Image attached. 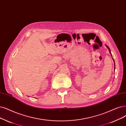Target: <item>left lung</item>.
Segmentation results:
<instances>
[{"instance_id": "left-lung-1", "label": "left lung", "mask_w": 126, "mask_h": 126, "mask_svg": "<svg viewBox=\"0 0 126 126\" xmlns=\"http://www.w3.org/2000/svg\"><path fill=\"white\" fill-rule=\"evenodd\" d=\"M106 47L108 48V49H109V52H110V54H111V56H112V54H111V50H110V48H109V47L107 45H106ZM112 59H113V61H114V59H113V57H112ZM115 63H114V70H115Z\"/></svg>"}]
</instances>
